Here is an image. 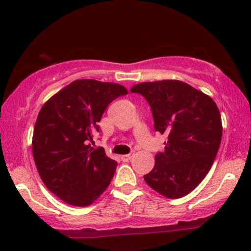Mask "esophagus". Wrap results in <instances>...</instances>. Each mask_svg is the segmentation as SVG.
Segmentation results:
<instances>
[{
  "label": "esophagus",
  "instance_id": "1",
  "mask_svg": "<svg viewBox=\"0 0 251 251\" xmlns=\"http://www.w3.org/2000/svg\"><path fill=\"white\" fill-rule=\"evenodd\" d=\"M132 157H133V153H129V154H124V155H122V160H123V162H128V160L131 159Z\"/></svg>",
  "mask_w": 251,
  "mask_h": 251
}]
</instances>
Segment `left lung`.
Listing matches in <instances>:
<instances>
[{"label": "left lung", "mask_w": 251, "mask_h": 251, "mask_svg": "<svg viewBox=\"0 0 251 251\" xmlns=\"http://www.w3.org/2000/svg\"><path fill=\"white\" fill-rule=\"evenodd\" d=\"M131 92L145 97L154 129L168 137L144 179L166 198L184 197L208 175L220 149V109L211 97L179 80L140 82Z\"/></svg>", "instance_id": "1"}]
</instances>
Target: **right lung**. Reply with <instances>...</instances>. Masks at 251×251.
I'll return each mask as SVG.
<instances>
[{
	"mask_svg": "<svg viewBox=\"0 0 251 251\" xmlns=\"http://www.w3.org/2000/svg\"><path fill=\"white\" fill-rule=\"evenodd\" d=\"M125 94L119 83L75 80L40 109L31 140L34 162L43 184L65 203L91 205L111 183L117 162L92 146L93 133L108 103Z\"/></svg>",
	"mask_w": 251,
	"mask_h": 251,
	"instance_id": "right-lung-1",
	"label": "right lung"
}]
</instances>
